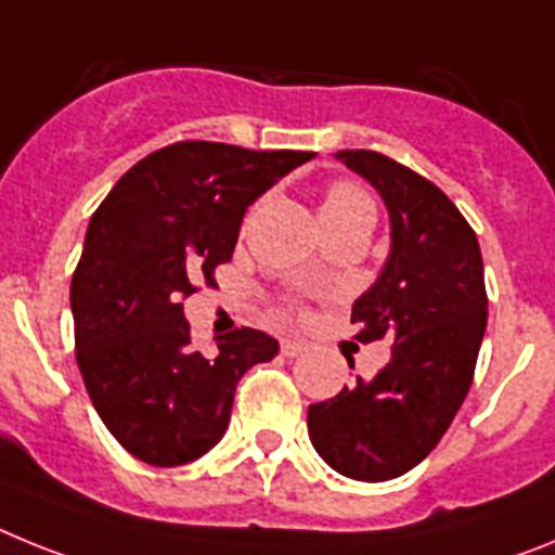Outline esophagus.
Segmentation results:
<instances>
[{"label": "esophagus", "instance_id": "esophagus-1", "mask_svg": "<svg viewBox=\"0 0 555 555\" xmlns=\"http://www.w3.org/2000/svg\"><path fill=\"white\" fill-rule=\"evenodd\" d=\"M305 349H307V346L301 344V340H296V337H284V340H282L284 358H298V354H301Z\"/></svg>", "mask_w": 555, "mask_h": 555}]
</instances>
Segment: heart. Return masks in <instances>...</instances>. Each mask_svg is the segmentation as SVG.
<instances>
[{
	"mask_svg": "<svg viewBox=\"0 0 555 555\" xmlns=\"http://www.w3.org/2000/svg\"><path fill=\"white\" fill-rule=\"evenodd\" d=\"M354 211H374V201L349 181H335V184L326 186L324 201H321V220L346 218V215H354Z\"/></svg>",
	"mask_w": 555,
	"mask_h": 555,
	"instance_id": "obj_1",
	"label": "heart"
}]
</instances>
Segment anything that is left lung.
<instances>
[{
	"mask_svg": "<svg viewBox=\"0 0 555 555\" xmlns=\"http://www.w3.org/2000/svg\"><path fill=\"white\" fill-rule=\"evenodd\" d=\"M369 178L391 215V257L351 307L360 344L391 337V363L310 404L307 430L326 464L379 483L436 450L469 393L486 332L478 234L444 192L377 151H337Z\"/></svg>",
	"mask_w": 555,
	"mask_h": 555,
	"instance_id": "left-lung-1",
	"label": "left lung"
}]
</instances>
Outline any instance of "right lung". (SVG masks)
I'll use <instances>...</instances> for the list:
<instances>
[{
  "instance_id": "add662e5",
  "label": "right lung",
  "mask_w": 555,
  "mask_h": 555,
  "mask_svg": "<svg viewBox=\"0 0 555 555\" xmlns=\"http://www.w3.org/2000/svg\"><path fill=\"white\" fill-rule=\"evenodd\" d=\"M310 158L184 139L133 164L91 215L69 291L77 369L111 436L144 464L209 452L240 377L276 358L250 326L195 349L181 301L231 262L245 209Z\"/></svg>"
}]
</instances>
